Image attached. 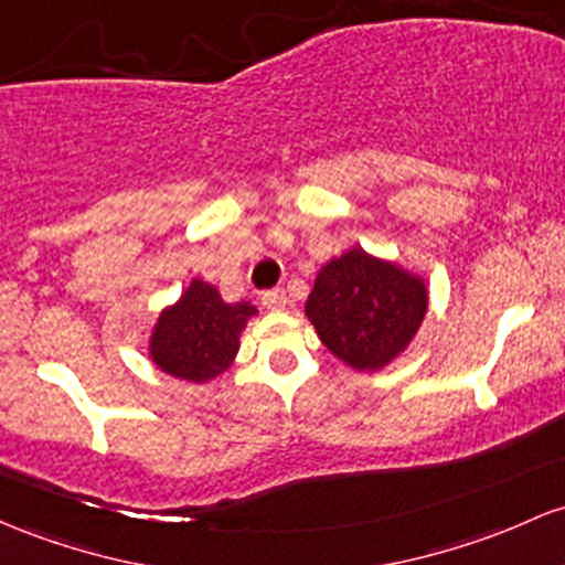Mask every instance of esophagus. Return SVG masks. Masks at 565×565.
I'll use <instances>...</instances> for the list:
<instances>
[{
    "instance_id": "obj_1",
    "label": "esophagus",
    "mask_w": 565,
    "mask_h": 565,
    "mask_svg": "<svg viewBox=\"0 0 565 565\" xmlns=\"http://www.w3.org/2000/svg\"><path fill=\"white\" fill-rule=\"evenodd\" d=\"M287 292L284 289H270V292L263 295V306L268 308V311H284L287 308Z\"/></svg>"
}]
</instances>
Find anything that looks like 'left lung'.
I'll return each instance as SVG.
<instances>
[{
    "instance_id": "left-lung-1",
    "label": "left lung",
    "mask_w": 565,
    "mask_h": 565,
    "mask_svg": "<svg viewBox=\"0 0 565 565\" xmlns=\"http://www.w3.org/2000/svg\"><path fill=\"white\" fill-rule=\"evenodd\" d=\"M429 313L420 273L351 246L316 273L306 319L345 367L377 373L396 362Z\"/></svg>"
}]
</instances>
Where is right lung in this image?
Returning <instances> with one entry per match:
<instances>
[{"instance_id":"add662e5","label":"right lung","mask_w":565,"mask_h":565,"mask_svg":"<svg viewBox=\"0 0 565 565\" xmlns=\"http://www.w3.org/2000/svg\"><path fill=\"white\" fill-rule=\"evenodd\" d=\"M252 316H257L252 302H225L214 284L190 278L179 300L154 319L147 359L160 373L203 386L235 362Z\"/></svg>"}]
</instances>
